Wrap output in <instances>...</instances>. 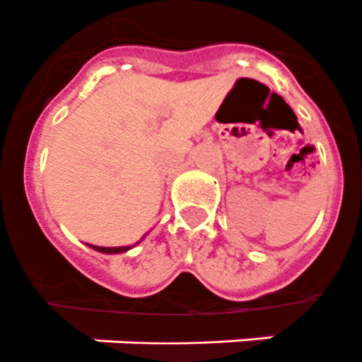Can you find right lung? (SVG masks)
Instances as JSON below:
<instances>
[{
    "instance_id": "1",
    "label": "right lung",
    "mask_w": 362,
    "mask_h": 362,
    "mask_svg": "<svg viewBox=\"0 0 362 362\" xmlns=\"http://www.w3.org/2000/svg\"><path fill=\"white\" fill-rule=\"evenodd\" d=\"M92 246V244H90ZM93 250H98V252H103V253H122V252H127L131 246H116V247H105V246H92Z\"/></svg>"
}]
</instances>
